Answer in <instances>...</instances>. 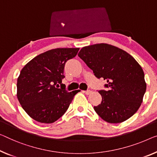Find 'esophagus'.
<instances>
[{"instance_id": "obj_1", "label": "esophagus", "mask_w": 157, "mask_h": 157, "mask_svg": "<svg viewBox=\"0 0 157 157\" xmlns=\"http://www.w3.org/2000/svg\"><path fill=\"white\" fill-rule=\"evenodd\" d=\"M83 92L86 95H89V94H91L92 93V90H86V91H83Z\"/></svg>"}]
</instances>
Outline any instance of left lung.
Masks as SVG:
<instances>
[{"label":"left lung","mask_w":157,"mask_h":157,"mask_svg":"<svg viewBox=\"0 0 157 157\" xmlns=\"http://www.w3.org/2000/svg\"><path fill=\"white\" fill-rule=\"evenodd\" d=\"M78 56L97 78H104L106 90H100L102 101L94 109L103 120L119 123L136 113L142 102L147 85L142 67L126 51L108 44L81 49Z\"/></svg>","instance_id":"left-lung-1"}]
</instances>
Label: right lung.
<instances>
[{"label":"right lung","instance_id":"1","mask_svg":"<svg viewBox=\"0 0 157 157\" xmlns=\"http://www.w3.org/2000/svg\"><path fill=\"white\" fill-rule=\"evenodd\" d=\"M79 48L51 49L34 57L22 69L17 97L25 112L42 123H52L65 113L79 90L59 87L65 78V63L75 57Z\"/></svg>","mask_w":157,"mask_h":157}]
</instances>
